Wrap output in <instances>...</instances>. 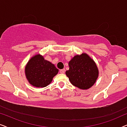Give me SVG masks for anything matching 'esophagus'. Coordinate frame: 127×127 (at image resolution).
Returning <instances> with one entry per match:
<instances>
[{
  "mask_svg": "<svg viewBox=\"0 0 127 127\" xmlns=\"http://www.w3.org/2000/svg\"><path fill=\"white\" fill-rule=\"evenodd\" d=\"M65 72V69H61V70H60V72L61 73H64Z\"/></svg>",
  "mask_w": 127,
  "mask_h": 127,
  "instance_id": "34e87169",
  "label": "esophagus"
}]
</instances>
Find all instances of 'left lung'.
I'll use <instances>...</instances> for the list:
<instances>
[{
    "instance_id": "8db88e82",
    "label": "left lung",
    "mask_w": 127,
    "mask_h": 127,
    "mask_svg": "<svg viewBox=\"0 0 127 127\" xmlns=\"http://www.w3.org/2000/svg\"><path fill=\"white\" fill-rule=\"evenodd\" d=\"M66 74L72 84L80 89L87 90L94 84L98 77V69L93 60L83 53L74 56L69 62Z\"/></svg>"
}]
</instances>
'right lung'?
Instances as JSON below:
<instances>
[{"label": "right lung", "mask_w": 127, "mask_h": 127, "mask_svg": "<svg viewBox=\"0 0 127 127\" xmlns=\"http://www.w3.org/2000/svg\"><path fill=\"white\" fill-rule=\"evenodd\" d=\"M58 69L54 64L37 54L33 57L25 67V74L29 83L35 87H45L50 84Z\"/></svg>", "instance_id": "obj_1"}]
</instances>
